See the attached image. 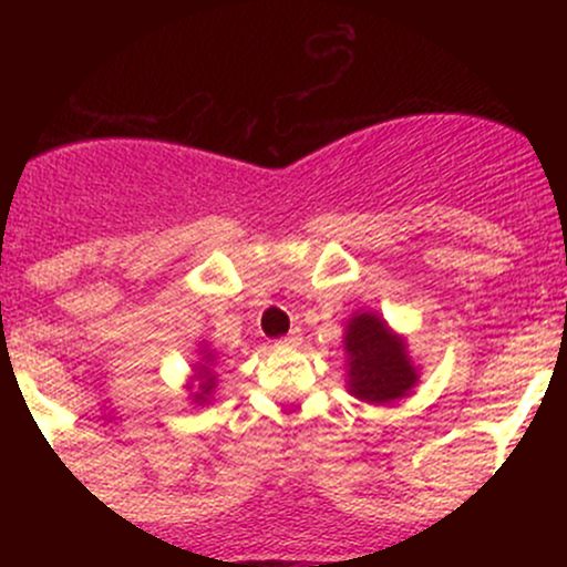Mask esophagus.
Wrapping results in <instances>:
<instances>
[{
    "mask_svg": "<svg viewBox=\"0 0 567 567\" xmlns=\"http://www.w3.org/2000/svg\"><path fill=\"white\" fill-rule=\"evenodd\" d=\"M298 343H301V336H298V330H292V333H288L285 338H279L277 347L279 349H292V347H298Z\"/></svg>",
    "mask_w": 567,
    "mask_h": 567,
    "instance_id": "obj_1",
    "label": "esophagus"
}]
</instances>
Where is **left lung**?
Masks as SVG:
<instances>
[{
  "label": "left lung",
  "instance_id": "8db88e82",
  "mask_svg": "<svg viewBox=\"0 0 567 567\" xmlns=\"http://www.w3.org/2000/svg\"><path fill=\"white\" fill-rule=\"evenodd\" d=\"M349 394L370 405H392L419 383L405 338L396 336L373 311H354L343 336Z\"/></svg>",
  "mask_w": 567,
  "mask_h": 567
}]
</instances>
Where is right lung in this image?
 Listing matches in <instances>:
<instances>
[{"label":"right lung","mask_w":567,"mask_h":567,"mask_svg":"<svg viewBox=\"0 0 567 567\" xmlns=\"http://www.w3.org/2000/svg\"><path fill=\"white\" fill-rule=\"evenodd\" d=\"M202 360H205V365H197V379H199V386H197V394H194V402H197V405H205L207 402V396H210V392H213V386H216V379H213V373H210V360H213V354L210 351H207L205 357H202Z\"/></svg>","instance_id":"add662e5"}]
</instances>
